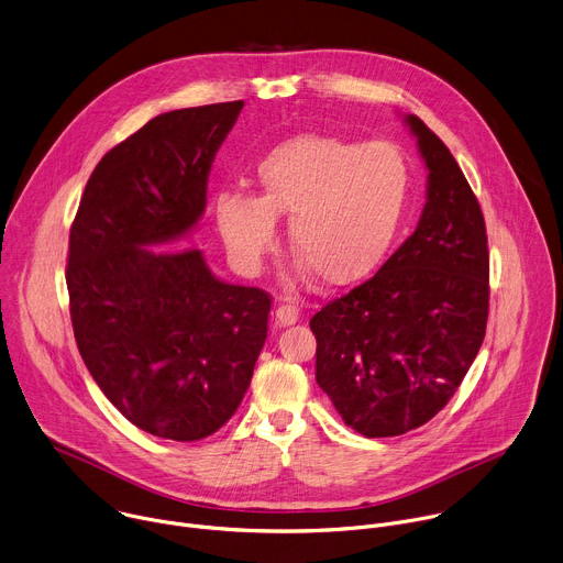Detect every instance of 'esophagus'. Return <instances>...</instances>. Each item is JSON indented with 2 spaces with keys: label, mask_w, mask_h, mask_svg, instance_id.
Returning <instances> with one entry per match:
<instances>
[{
  "label": "esophagus",
  "mask_w": 563,
  "mask_h": 563,
  "mask_svg": "<svg viewBox=\"0 0 563 563\" xmlns=\"http://www.w3.org/2000/svg\"><path fill=\"white\" fill-rule=\"evenodd\" d=\"M297 319H299V308H297V306L282 303V306L275 310V321H277L279 325H292Z\"/></svg>",
  "instance_id": "esophagus-1"
}]
</instances>
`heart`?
I'll return each instance as SVG.
<instances>
[{"label":"heart","instance_id":"b5f03b06","mask_svg":"<svg viewBox=\"0 0 563 563\" xmlns=\"http://www.w3.org/2000/svg\"><path fill=\"white\" fill-rule=\"evenodd\" d=\"M257 186V197L217 199V227L231 253L257 268L275 246V219L288 217L297 273L312 271L323 286L342 288L371 275L388 253L406 208L408 168L386 142L299 135L264 155Z\"/></svg>","mask_w":563,"mask_h":563}]
</instances>
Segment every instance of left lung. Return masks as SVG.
<instances>
[{"mask_svg": "<svg viewBox=\"0 0 563 563\" xmlns=\"http://www.w3.org/2000/svg\"><path fill=\"white\" fill-rule=\"evenodd\" d=\"M404 124L428 170L417 229L373 279L310 319L319 388L371 439L419 428L448 404L482 349L488 319L479 201L445 144L415 115Z\"/></svg>", "mask_w": 563, "mask_h": 563, "instance_id": "1", "label": "left lung"}]
</instances>
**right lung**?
<instances>
[{
	"instance_id": "right-lung-1",
	"label": "right lung",
	"mask_w": 563,
	"mask_h": 563,
	"mask_svg": "<svg viewBox=\"0 0 563 563\" xmlns=\"http://www.w3.org/2000/svg\"><path fill=\"white\" fill-rule=\"evenodd\" d=\"M244 101L153 118L95 166L75 214L66 286L79 355L137 428L197 441L242 404L271 297L212 275L179 242L206 210L212 159Z\"/></svg>"
}]
</instances>
